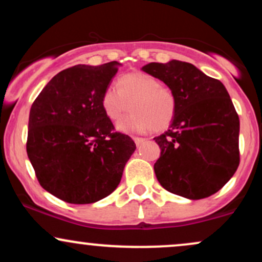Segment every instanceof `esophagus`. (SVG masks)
Wrapping results in <instances>:
<instances>
[{"label":"esophagus","mask_w":262,"mask_h":262,"mask_svg":"<svg viewBox=\"0 0 262 262\" xmlns=\"http://www.w3.org/2000/svg\"><path fill=\"white\" fill-rule=\"evenodd\" d=\"M133 140H134V143L137 144L138 146H139V145H141V144H143V143H145L146 139H144V138H137V137H134Z\"/></svg>","instance_id":"1"}]
</instances>
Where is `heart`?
<instances>
[{
	"mask_svg": "<svg viewBox=\"0 0 262 262\" xmlns=\"http://www.w3.org/2000/svg\"><path fill=\"white\" fill-rule=\"evenodd\" d=\"M102 108L112 122H118L129 111L133 113L117 125L124 133L161 132L172 122L176 98L169 87L144 73H129L117 80L116 87H108L102 95Z\"/></svg>",
	"mask_w": 262,
	"mask_h": 262,
	"instance_id": "1",
	"label": "heart"
}]
</instances>
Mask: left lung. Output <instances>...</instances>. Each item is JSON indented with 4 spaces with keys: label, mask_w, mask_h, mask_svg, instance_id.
Returning a JSON list of instances; mask_svg holds the SVG:
<instances>
[{
    "label": "left lung",
    "mask_w": 262,
    "mask_h": 262,
    "mask_svg": "<svg viewBox=\"0 0 262 262\" xmlns=\"http://www.w3.org/2000/svg\"><path fill=\"white\" fill-rule=\"evenodd\" d=\"M144 73L165 83L176 98L167 132L154 138L161 155L158 181L188 200L214 194L239 166V117L227 89L189 62H150Z\"/></svg>",
    "instance_id": "8db88e82"
}]
</instances>
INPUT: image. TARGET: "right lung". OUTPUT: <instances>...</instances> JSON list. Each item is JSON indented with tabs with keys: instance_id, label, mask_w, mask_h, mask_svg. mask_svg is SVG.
<instances>
[{
	"instance_id": "right-lung-1",
	"label": "right lung",
	"mask_w": 262,
	"mask_h": 262,
	"mask_svg": "<svg viewBox=\"0 0 262 262\" xmlns=\"http://www.w3.org/2000/svg\"><path fill=\"white\" fill-rule=\"evenodd\" d=\"M122 64L75 65L56 74L29 112L27 154L40 186L68 203L89 204L118 187L134 150L102 108Z\"/></svg>"
}]
</instances>
